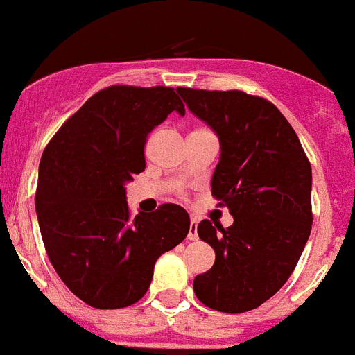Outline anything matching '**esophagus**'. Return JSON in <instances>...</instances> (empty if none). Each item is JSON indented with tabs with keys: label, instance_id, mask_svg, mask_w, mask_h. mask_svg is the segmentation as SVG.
Instances as JSON below:
<instances>
[{
	"label": "esophagus",
	"instance_id": "34e87169",
	"mask_svg": "<svg viewBox=\"0 0 355 355\" xmlns=\"http://www.w3.org/2000/svg\"><path fill=\"white\" fill-rule=\"evenodd\" d=\"M187 239H191V241H196V239H198V221H196L195 218L191 220L189 234H187Z\"/></svg>",
	"mask_w": 355,
	"mask_h": 355
}]
</instances>
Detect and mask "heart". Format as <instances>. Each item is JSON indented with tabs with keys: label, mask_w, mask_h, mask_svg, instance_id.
<instances>
[{
	"label": "heart",
	"mask_w": 355,
	"mask_h": 355,
	"mask_svg": "<svg viewBox=\"0 0 355 355\" xmlns=\"http://www.w3.org/2000/svg\"><path fill=\"white\" fill-rule=\"evenodd\" d=\"M196 130H207V128H196ZM193 132H195V130H193Z\"/></svg>",
	"instance_id": "1"
}]
</instances>
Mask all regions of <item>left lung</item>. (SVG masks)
Wrapping results in <instances>:
<instances>
[{
	"mask_svg": "<svg viewBox=\"0 0 355 355\" xmlns=\"http://www.w3.org/2000/svg\"><path fill=\"white\" fill-rule=\"evenodd\" d=\"M177 92L220 137L211 193L234 216L227 229L198 223L216 261L195 277L193 289L211 309L252 311L286 284L309 239L311 162L293 126L266 98L189 87Z\"/></svg>",
	"mask_w": 355,
	"mask_h": 355,
	"instance_id": "left-lung-1",
	"label": "left lung"
}]
</instances>
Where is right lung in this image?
<instances>
[{
	"mask_svg": "<svg viewBox=\"0 0 355 355\" xmlns=\"http://www.w3.org/2000/svg\"><path fill=\"white\" fill-rule=\"evenodd\" d=\"M186 114L175 89L110 85L51 137L39 164L37 220L46 254L64 284L96 309L144 297L155 261L180 245L189 214L162 203L132 218L125 184L146 168L148 134L169 112Z\"/></svg>",
	"mask_w": 355,
	"mask_h": 355,
	"instance_id": "right-lung-1",
	"label": "right lung"
}]
</instances>
